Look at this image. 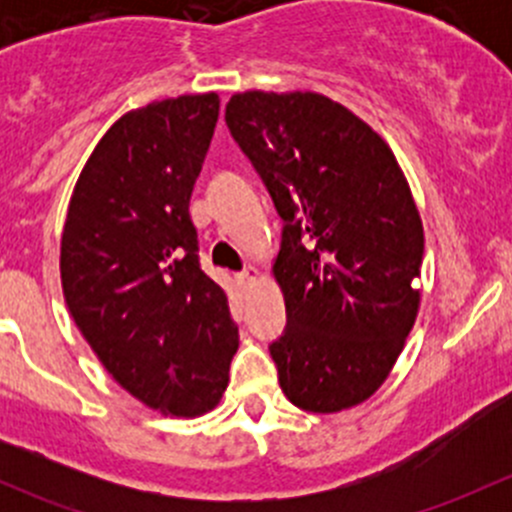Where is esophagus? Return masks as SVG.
Segmentation results:
<instances>
[{
    "instance_id": "esophagus-1",
    "label": "esophagus",
    "mask_w": 512,
    "mask_h": 512,
    "mask_svg": "<svg viewBox=\"0 0 512 512\" xmlns=\"http://www.w3.org/2000/svg\"><path fill=\"white\" fill-rule=\"evenodd\" d=\"M257 275H260V272H257L255 267H247V270H242L240 275H237V282H240L242 287H247L257 280Z\"/></svg>"
}]
</instances>
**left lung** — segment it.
<instances>
[{"mask_svg":"<svg viewBox=\"0 0 512 512\" xmlns=\"http://www.w3.org/2000/svg\"><path fill=\"white\" fill-rule=\"evenodd\" d=\"M225 123L282 218L275 280L287 327L270 344L294 406L337 414L369 399L416 322L423 225L384 138L312 91H245Z\"/></svg>","mask_w":512,"mask_h":512,"instance_id":"1","label":"left lung"}]
</instances>
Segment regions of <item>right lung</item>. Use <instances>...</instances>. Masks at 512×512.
I'll return each mask as SVG.
<instances>
[{"label": "right lung", "instance_id": "obj_1", "mask_svg": "<svg viewBox=\"0 0 512 512\" xmlns=\"http://www.w3.org/2000/svg\"><path fill=\"white\" fill-rule=\"evenodd\" d=\"M218 113V94H195L118 118L76 180L61 235L76 327L128 394L170 416L218 406L240 344L188 210Z\"/></svg>", "mask_w": 512, "mask_h": 512}]
</instances>
